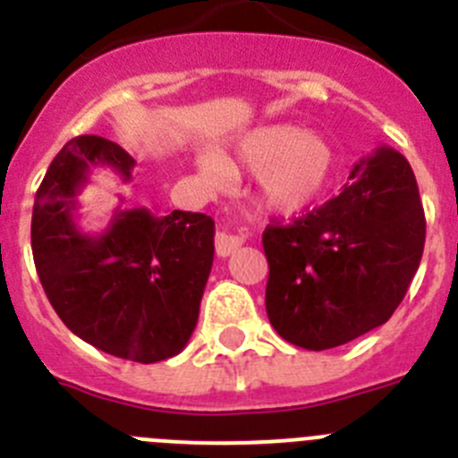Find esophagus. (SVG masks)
<instances>
[{
  "label": "esophagus",
  "mask_w": 458,
  "mask_h": 458,
  "mask_svg": "<svg viewBox=\"0 0 458 458\" xmlns=\"http://www.w3.org/2000/svg\"><path fill=\"white\" fill-rule=\"evenodd\" d=\"M241 245H242L241 233L229 232V229H225V226L216 233V252L220 254V257H229V254L236 252Z\"/></svg>",
  "instance_id": "34e87169"
}]
</instances>
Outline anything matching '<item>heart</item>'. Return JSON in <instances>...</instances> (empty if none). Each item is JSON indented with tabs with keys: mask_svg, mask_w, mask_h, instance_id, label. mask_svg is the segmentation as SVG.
I'll list each match as a JSON object with an SVG mask.
<instances>
[{
	"mask_svg": "<svg viewBox=\"0 0 458 458\" xmlns=\"http://www.w3.org/2000/svg\"><path fill=\"white\" fill-rule=\"evenodd\" d=\"M199 165L213 183L232 179L233 165L217 153H204ZM236 165L257 174V194L266 208L277 216H295L310 208L327 188L335 151L321 132L301 131L293 123H268L236 141Z\"/></svg>",
	"mask_w": 458,
	"mask_h": 458,
	"instance_id": "1",
	"label": "heart"
}]
</instances>
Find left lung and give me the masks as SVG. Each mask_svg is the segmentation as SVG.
<instances>
[{"label": "left lung", "instance_id": "left-lung-1", "mask_svg": "<svg viewBox=\"0 0 458 458\" xmlns=\"http://www.w3.org/2000/svg\"><path fill=\"white\" fill-rule=\"evenodd\" d=\"M411 165L378 147L339 197L264 232L266 311L279 337L307 351L342 346L383 326L403 301L424 250Z\"/></svg>", "mask_w": 458, "mask_h": 458}]
</instances>
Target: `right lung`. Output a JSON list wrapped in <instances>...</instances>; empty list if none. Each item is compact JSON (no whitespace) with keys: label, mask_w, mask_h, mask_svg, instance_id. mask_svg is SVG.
I'll return each instance as SVG.
<instances>
[{"label":"right lung","mask_w":458,"mask_h":458,"mask_svg":"<svg viewBox=\"0 0 458 458\" xmlns=\"http://www.w3.org/2000/svg\"><path fill=\"white\" fill-rule=\"evenodd\" d=\"M96 167L132 176L131 153L80 135L56 153L31 216L36 273L66 327L96 349L151 365L190 342L216 254V222L204 213L121 208L100 233L78 226L80 194ZM123 201V199H121Z\"/></svg>","instance_id":"1"}]
</instances>
